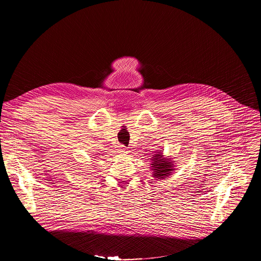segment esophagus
Segmentation results:
<instances>
[{
	"mask_svg": "<svg viewBox=\"0 0 261 261\" xmlns=\"http://www.w3.org/2000/svg\"><path fill=\"white\" fill-rule=\"evenodd\" d=\"M117 150H118V152H120L121 154H125V153L127 152V149H126V148H125L124 146H122V145H119V146L117 147Z\"/></svg>",
	"mask_w": 261,
	"mask_h": 261,
	"instance_id": "esophagus-1",
	"label": "esophagus"
}]
</instances>
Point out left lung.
<instances>
[{"label": "left lung", "instance_id": "8db88e82", "mask_svg": "<svg viewBox=\"0 0 261 261\" xmlns=\"http://www.w3.org/2000/svg\"><path fill=\"white\" fill-rule=\"evenodd\" d=\"M163 152L158 151L151 156V171L152 177L158 180H163L169 177L175 171V165L171 159H165L162 155Z\"/></svg>", "mask_w": 261, "mask_h": 261}]
</instances>
